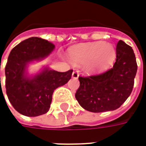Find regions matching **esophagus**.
Listing matches in <instances>:
<instances>
[{
    "label": "esophagus",
    "instance_id": "esophagus-1",
    "mask_svg": "<svg viewBox=\"0 0 146 146\" xmlns=\"http://www.w3.org/2000/svg\"><path fill=\"white\" fill-rule=\"evenodd\" d=\"M78 76H79V72H78V70H75L73 72L72 77H73V78H78Z\"/></svg>",
    "mask_w": 146,
    "mask_h": 146
}]
</instances>
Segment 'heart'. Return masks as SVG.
<instances>
[{"label":"heart","instance_id":"obj_1","mask_svg":"<svg viewBox=\"0 0 146 146\" xmlns=\"http://www.w3.org/2000/svg\"><path fill=\"white\" fill-rule=\"evenodd\" d=\"M70 59L76 64H87V70L90 72L100 71L110 66L116 56L115 49L111 44L95 42L79 46L70 50Z\"/></svg>","mask_w":146,"mask_h":146}]
</instances>
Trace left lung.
Listing matches in <instances>:
<instances>
[{
    "mask_svg": "<svg viewBox=\"0 0 146 146\" xmlns=\"http://www.w3.org/2000/svg\"><path fill=\"white\" fill-rule=\"evenodd\" d=\"M113 66L98 75L79 76L75 97L84 110L92 113L112 111L120 107L131 95L137 73V62L131 46L119 40Z\"/></svg>",
    "mask_w": 146,
    "mask_h": 146,
    "instance_id": "8db88e82",
    "label": "left lung"
}]
</instances>
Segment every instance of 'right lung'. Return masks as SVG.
I'll return each mask as SVG.
<instances>
[{"mask_svg": "<svg viewBox=\"0 0 146 146\" xmlns=\"http://www.w3.org/2000/svg\"><path fill=\"white\" fill-rule=\"evenodd\" d=\"M54 48V45L46 40L30 37L16 45L9 54L5 66L6 93L15 110L24 116L47 113L54 90L71 78L72 70L62 73L48 68L34 76H27L28 63L44 58Z\"/></svg>", "mask_w": 146, "mask_h": 146, "instance_id": "1", "label": "right lung"}]
</instances>
